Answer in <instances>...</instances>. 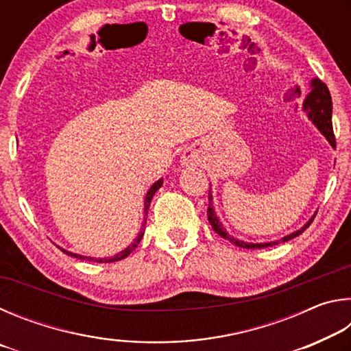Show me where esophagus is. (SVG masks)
I'll list each match as a JSON object with an SVG mask.
<instances>
[{
	"label": "esophagus",
	"instance_id": "obj_1",
	"mask_svg": "<svg viewBox=\"0 0 351 351\" xmlns=\"http://www.w3.org/2000/svg\"><path fill=\"white\" fill-rule=\"evenodd\" d=\"M198 161H199L198 154L193 153V152H189V153L186 154V156H184L182 164H184V165H195V164H198Z\"/></svg>",
	"mask_w": 351,
	"mask_h": 351
}]
</instances>
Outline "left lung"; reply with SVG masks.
Listing matches in <instances>:
<instances>
[{
  "label": "left lung",
  "instance_id": "8db88e82",
  "mask_svg": "<svg viewBox=\"0 0 351 351\" xmlns=\"http://www.w3.org/2000/svg\"><path fill=\"white\" fill-rule=\"evenodd\" d=\"M311 91L308 93V96L305 97L304 104H302V110L306 112V116L310 121L314 123V125L317 127V130L320 133H322L326 141L330 142L331 147H336V139H335V134H332V123H331V111H332V102H331V96H330V91L324 82H320L319 79H313L311 83ZM314 217H316V213L308 219L306 224L302 226L299 230H295V232L289 234V235H285L283 239L280 240H276V241H269V243H247V241H243L235 239V237L230 235L226 228L223 226V223L219 221L218 217H217V212H215V207H213V199H212V192L209 190V207H207V219H209V223L212 226V229L215 230V232L223 237L224 240H228L232 243V245L243 247V249H263V247H268V246H274L278 245V243H285V241H289L295 239L297 235H300L302 232L306 228H310V224L313 223Z\"/></svg>",
  "mask_w": 351,
  "mask_h": 351
}]
</instances>
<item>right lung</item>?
Here are the masks:
<instances>
[{"label": "right lung", "instance_id": "1", "mask_svg": "<svg viewBox=\"0 0 351 351\" xmlns=\"http://www.w3.org/2000/svg\"><path fill=\"white\" fill-rule=\"evenodd\" d=\"M162 182H164V180L161 178V180H158L156 182L153 184V186L148 189V192H147V195H145V201H144V212H145V217H147V213H148V209H150V203H152V198L154 197V193L158 192L159 189H161V186H162ZM144 217V219H145V223H147V218ZM145 223L142 224L144 226V228H142V230L141 232L138 234V237H136V239L132 241V245H128L125 249H123V251H121V252H117L116 255H112V257H102V258H96V257H86V255H79V254H74V252H69V251H66V249H63V247H60L62 251L66 254V255H71V257H75V258H79V260H86V261H94V263H112V261H119V260H123L125 257H128L130 254H132L136 247H138V245H139V241L142 240V237H144V230H145Z\"/></svg>", "mask_w": 351, "mask_h": 351}]
</instances>
